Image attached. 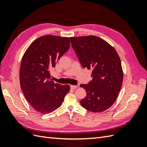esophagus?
I'll return each mask as SVG.
<instances>
[{
  "mask_svg": "<svg viewBox=\"0 0 147 147\" xmlns=\"http://www.w3.org/2000/svg\"><path fill=\"white\" fill-rule=\"evenodd\" d=\"M78 88V86H75V85H70V88L72 90H75V89Z\"/></svg>",
  "mask_w": 147,
  "mask_h": 147,
  "instance_id": "obj_1",
  "label": "esophagus"
}]
</instances>
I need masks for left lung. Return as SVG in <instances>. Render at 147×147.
Segmentation results:
<instances>
[{
    "mask_svg": "<svg viewBox=\"0 0 147 147\" xmlns=\"http://www.w3.org/2000/svg\"><path fill=\"white\" fill-rule=\"evenodd\" d=\"M70 40L83 67L92 70V80L80 84L86 92L81 105L92 112H104L113 104L122 85L123 72L118 53L109 43L94 35Z\"/></svg>",
    "mask_w": 147,
    "mask_h": 147,
    "instance_id": "8db88e82",
    "label": "left lung"
}]
</instances>
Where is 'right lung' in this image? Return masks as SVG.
Wrapping results in <instances>:
<instances>
[{
  "mask_svg": "<svg viewBox=\"0 0 147 147\" xmlns=\"http://www.w3.org/2000/svg\"><path fill=\"white\" fill-rule=\"evenodd\" d=\"M68 37L44 35L34 40L21 60L20 80L23 94L37 112L50 113L59 108L70 86L51 80L50 71L56 63L69 50Z\"/></svg>",
  "mask_w": 147,
  "mask_h": 147,
  "instance_id": "1",
  "label": "right lung"
}]
</instances>
